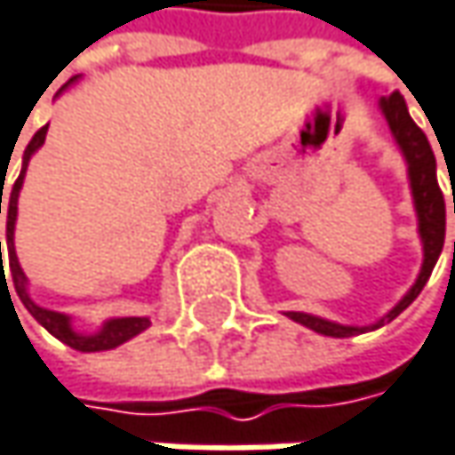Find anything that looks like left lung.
<instances>
[{
    "instance_id": "1",
    "label": "left lung",
    "mask_w": 455,
    "mask_h": 455,
    "mask_svg": "<svg viewBox=\"0 0 455 455\" xmlns=\"http://www.w3.org/2000/svg\"><path fill=\"white\" fill-rule=\"evenodd\" d=\"M380 111H383V116H386V122L391 127L393 140H395L403 161H406L411 200H414V211H417V231H419V239H422V255L425 258H422V268H419V275H417L414 286L401 297V302L393 310L386 312L372 325H341V323L317 317V315H310V312H286V317H291L294 323L310 328V331L320 333V336H331V339L359 336V333L383 328L386 323L395 320L401 312L419 297V291L425 289L435 263H437V258L443 252V242H445V200H443V192H440V185H437V164H435L433 148L427 143V135L409 116L406 101H403V96L398 91H393L391 96L380 99Z\"/></svg>"
}]
</instances>
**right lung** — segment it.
<instances>
[{
	"label": "right lung",
	"mask_w": 455,
	"mask_h": 455,
	"mask_svg": "<svg viewBox=\"0 0 455 455\" xmlns=\"http://www.w3.org/2000/svg\"><path fill=\"white\" fill-rule=\"evenodd\" d=\"M77 77H72L64 88H69L72 83H75ZM62 88V91H64ZM60 91V93H62ZM57 93V96H60ZM46 130H49V124L46 127H41L36 135H33V140L28 143L25 148V153H22V169H20V177L15 180V185L10 189V197H7V260H10V273H12V283H15V291H18V297H20V302L25 305V310L30 312L54 339H60L62 344H67L69 349H77V351H108V349H116V347H122L124 341H130V339H135L138 333H143L145 328L150 325V320L148 317H111V320H106L104 325L96 331V333H80V331H75L72 328V317L69 315H64V312L57 310H46V307H41V305H36L33 299H30V294H28V278H25V273H22L20 263H18V252H15V221H18V197H20V189H22V180H25V172H28V164H30V156L44 145L46 140ZM4 189V185H2ZM2 189H0V213H2ZM0 266H2V242H0ZM4 270V266H2ZM7 281V278H4Z\"/></svg>",
	"instance_id": "obj_1"
}]
</instances>
